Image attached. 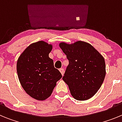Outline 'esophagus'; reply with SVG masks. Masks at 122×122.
I'll use <instances>...</instances> for the list:
<instances>
[{
    "instance_id": "34e87169",
    "label": "esophagus",
    "mask_w": 122,
    "mask_h": 122,
    "mask_svg": "<svg viewBox=\"0 0 122 122\" xmlns=\"http://www.w3.org/2000/svg\"><path fill=\"white\" fill-rule=\"evenodd\" d=\"M59 71H60L61 74H62V75L63 76V74H64V69H63V68H61L59 69Z\"/></svg>"
}]
</instances>
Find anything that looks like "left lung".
Listing matches in <instances>:
<instances>
[{
  "label": "left lung",
  "instance_id": "8db88e82",
  "mask_svg": "<svg viewBox=\"0 0 122 122\" xmlns=\"http://www.w3.org/2000/svg\"><path fill=\"white\" fill-rule=\"evenodd\" d=\"M59 46L69 61L63 80L74 98L79 101L89 100L104 81V57L91 45L81 41L71 45L60 43Z\"/></svg>",
  "mask_w": 122,
  "mask_h": 122
}]
</instances>
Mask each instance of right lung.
Masks as SVG:
<instances>
[{
    "instance_id": "right-lung-1",
    "label": "right lung",
    "mask_w": 122,
    "mask_h": 122,
    "mask_svg": "<svg viewBox=\"0 0 122 122\" xmlns=\"http://www.w3.org/2000/svg\"><path fill=\"white\" fill-rule=\"evenodd\" d=\"M52 46L43 41L29 46L17 62L18 78L24 90L31 97L45 100L49 97L56 82L62 76L49 57Z\"/></svg>"
}]
</instances>
